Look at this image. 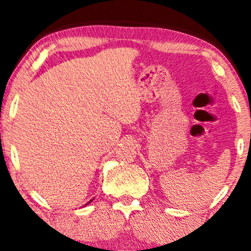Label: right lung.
Wrapping results in <instances>:
<instances>
[{
    "instance_id": "add662e5",
    "label": "right lung",
    "mask_w": 251,
    "mask_h": 251,
    "mask_svg": "<svg viewBox=\"0 0 251 251\" xmlns=\"http://www.w3.org/2000/svg\"><path fill=\"white\" fill-rule=\"evenodd\" d=\"M93 201V200H91V201H88V203H87V204H85V205H88V204H89V203H91V201Z\"/></svg>"
}]
</instances>
